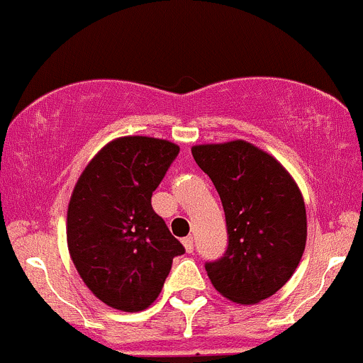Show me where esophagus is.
<instances>
[{"label":"esophagus","instance_id":"34e87169","mask_svg":"<svg viewBox=\"0 0 363 363\" xmlns=\"http://www.w3.org/2000/svg\"><path fill=\"white\" fill-rule=\"evenodd\" d=\"M182 242H183V247H185V250L189 252V254H192V252H194V238H192V236H186V238H183Z\"/></svg>","mask_w":363,"mask_h":363}]
</instances>
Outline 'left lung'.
<instances>
[{
	"mask_svg": "<svg viewBox=\"0 0 363 363\" xmlns=\"http://www.w3.org/2000/svg\"><path fill=\"white\" fill-rule=\"evenodd\" d=\"M225 209L228 248L206 262L213 286L236 303H257L286 284L307 242L300 189L271 154L245 140L192 147Z\"/></svg>",
	"mask_w": 363,
	"mask_h": 363,
	"instance_id": "left-lung-1",
	"label": "left lung"
}]
</instances>
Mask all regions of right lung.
Listing matches in <instances>:
<instances>
[{
    "label": "right lung",
    "mask_w": 363,
    "mask_h": 363,
    "mask_svg": "<svg viewBox=\"0 0 363 363\" xmlns=\"http://www.w3.org/2000/svg\"><path fill=\"white\" fill-rule=\"evenodd\" d=\"M180 147L152 137H121L89 162L73 189L67 242L80 278L101 302L140 312L160 296L173 257L185 248L154 213Z\"/></svg>",
    "instance_id": "1"
}]
</instances>
